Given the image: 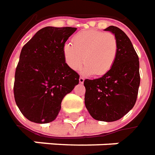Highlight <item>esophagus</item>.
Instances as JSON below:
<instances>
[{"label":"esophagus","instance_id":"esophagus-1","mask_svg":"<svg viewBox=\"0 0 155 155\" xmlns=\"http://www.w3.org/2000/svg\"><path fill=\"white\" fill-rule=\"evenodd\" d=\"M79 83H84V78H83V77H80V78H79Z\"/></svg>","mask_w":155,"mask_h":155}]
</instances>
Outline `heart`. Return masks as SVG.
I'll return each mask as SVG.
<instances>
[{
    "label": "heart",
    "mask_w": 155,
    "mask_h": 155,
    "mask_svg": "<svg viewBox=\"0 0 155 155\" xmlns=\"http://www.w3.org/2000/svg\"><path fill=\"white\" fill-rule=\"evenodd\" d=\"M73 45L66 43L63 47L64 58L68 67L78 70L85 63L83 72L102 76L114 64L118 56V40L114 34L98 30H83L76 34Z\"/></svg>",
    "instance_id": "1"
}]
</instances>
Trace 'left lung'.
I'll return each mask as SVG.
<instances>
[{
    "label": "left lung",
    "instance_id": "obj_1",
    "mask_svg": "<svg viewBox=\"0 0 155 155\" xmlns=\"http://www.w3.org/2000/svg\"><path fill=\"white\" fill-rule=\"evenodd\" d=\"M109 31L117 38L118 56L112 68L97 79H85V106L98 121L113 122L123 118L137 100L140 83L139 57L128 36L118 27Z\"/></svg>",
    "mask_w": 155,
    "mask_h": 155
}]
</instances>
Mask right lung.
I'll use <instances>...</instances> for the list:
<instances>
[{
	"mask_svg": "<svg viewBox=\"0 0 155 155\" xmlns=\"http://www.w3.org/2000/svg\"><path fill=\"white\" fill-rule=\"evenodd\" d=\"M76 27H46L24 45L15 73V101L26 118L48 124L79 83V75L65 62L63 47Z\"/></svg>",
	"mask_w": 155,
	"mask_h": 155,
	"instance_id": "add662e5",
	"label": "right lung"
}]
</instances>
